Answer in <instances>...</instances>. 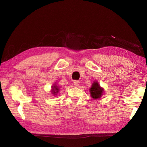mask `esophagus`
<instances>
[{
    "label": "esophagus",
    "instance_id": "34e87169",
    "mask_svg": "<svg viewBox=\"0 0 147 147\" xmlns=\"http://www.w3.org/2000/svg\"><path fill=\"white\" fill-rule=\"evenodd\" d=\"M74 84L75 86H78L80 85V82L77 81V80H75L74 82Z\"/></svg>",
    "mask_w": 147,
    "mask_h": 147
}]
</instances>
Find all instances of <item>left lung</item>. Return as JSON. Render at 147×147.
Wrapping results in <instances>:
<instances>
[{"mask_svg": "<svg viewBox=\"0 0 147 147\" xmlns=\"http://www.w3.org/2000/svg\"><path fill=\"white\" fill-rule=\"evenodd\" d=\"M90 92L92 98L95 99H100L104 92V89L100 86L98 82H94L90 89Z\"/></svg>", "mask_w": 147, "mask_h": 147, "instance_id": "8db88e82", "label": "left lung"}]
</instances>
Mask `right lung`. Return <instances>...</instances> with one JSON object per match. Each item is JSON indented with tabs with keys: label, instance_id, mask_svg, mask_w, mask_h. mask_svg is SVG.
Segmentation results:
<instances>
[{
	"label": "right lung",
	"instance_id": "obj_1",
	"mask_svg": "<svg viewBox=\"0 0 147 147\" xmlns=\"http://www.w3.org/2000/svg\"><path fill=\"white\" fill-rule=\"evenodd\" d=\"M51 88H52V90H51L52 92H53L52 94H53L55 96L57 95V93L59 91V88L57 85H56V84H54V85H53Z\"/></svg>",
	"mask_w": 147,
	"mask_h": 147
}]
</instances>
